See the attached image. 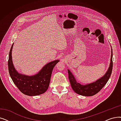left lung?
<instances>
[{"mask_svg": "<svg viewBox=\"0 0 121 121\" xmlns=\"http://www.w3.org/2000/svg\"><path fill=\"white\" fill-rule=\"evenodd\" d=\"M112 58L113 52L111 48V56L110 65L106 73L96 81L86 84L85 85L78 82L74 76L69 69H68V78L73 91L78 94L85 96H91L97 93L106 85L111 76L113 68Z\"/></svg>", "mask_w": 121, "mask_h": 121, "instance_id": "left-lung-1", "label": "left lung"}]
</instances>
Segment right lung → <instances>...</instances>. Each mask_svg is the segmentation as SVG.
I'll list each match as a JSON object with an SVG mask.
<instances>
[{
  "label": "right lung",
  "instance_id": "add662e5",
  "mask_svg": "<svg viewBox=\"0 0 121 121\" xmlns=\"http://www.w3.org/2000/svg\"><path fill=\"white\" fill-rule=\"evenodd\" d=\"M13 43L9 54L8 70L10 77L19 90L25 95L36 96L44 93L48 88L52 71L59 60L50 62L36 74L27 76L18 72L15 68L12 57Z\"/></svg>",
  "mask_w": 121,
  "mask_h": 121
}]
</instances>
